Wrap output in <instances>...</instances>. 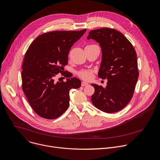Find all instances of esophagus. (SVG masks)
Returning a JSON list of instances; mask_svg holds the SVG:
<instances>
[{"mask_svg": "<svg viewBox=\"0 0 160 160\" xmlns=\"http://www.w3.org/2000/svg\"><path fill=\"white\" fill-rule=\"evenodd\" d=\"M87 85H88V83H87L85 82H82V87H85V86H87Z\"/></svg>", "mask_w": 160, "mask_h": 160, "instance_id": "esophagus-1", "label": "esophagus"}]
</instances>
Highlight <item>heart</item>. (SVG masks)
Listing matches in <instances>:
<instances>
[{
    "label": "heart",
    "mask_w": 160,
    "mask_h": 160,
    "mask_svg": "<svg viewBox=\"0 0 160 160\" xmlns=\"http://www.w3.org/2000/svg\"><path fill=\"white\" fill-rule=\"evenodd\" d=\"M78 75L82 79L85 80H90L93 77V72L91 70H81L78 73Z\"/></svg>",
    "instance_id": "obj_1"
}]
</instances>
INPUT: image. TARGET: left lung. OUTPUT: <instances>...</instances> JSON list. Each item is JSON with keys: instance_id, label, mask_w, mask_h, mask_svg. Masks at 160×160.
I'll return each instance as SVG.
<instances>
[{"instance_id": "1", "label": "left lung", "mask_w": 160, "mask_h": 160, "mask_svg": "<svg viewBox=\"0 0 160 160\" xmlns=\"http://www.w3.org/2000/svg\"><path fill=\"white\" fill-rule=\"evenodd\" d=\"M99 43L102 61L98 77L108 79L107 85L91 84L95 88L91 101L98 109L107 113L122 110L131 100L139 72L136 51L120 32L101 28L89 32L87 39Z\"/></svg>"}]
</instances>
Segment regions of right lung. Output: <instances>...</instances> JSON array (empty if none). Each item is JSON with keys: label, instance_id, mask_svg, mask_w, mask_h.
<instances>
[{"label": "right lung", "instance_id": "add662e5", "mask_svg": "<svg viewBox=\"0 0 160 160\" xmlns=\"http://www.w3.org/2000/svg\"><path fill=\"white\" fill-rule=\"evenodd\" d=\"M57 31L38 36L31 44L22 66V90L34 111L40 117L53 119L63 114L69 106L70 90L81 86V81L70 74L66 82H56L68 64L71 47L85 32Z\"/></svg>", "mask_w": 160, "mask_h": 160}]
</instances>
